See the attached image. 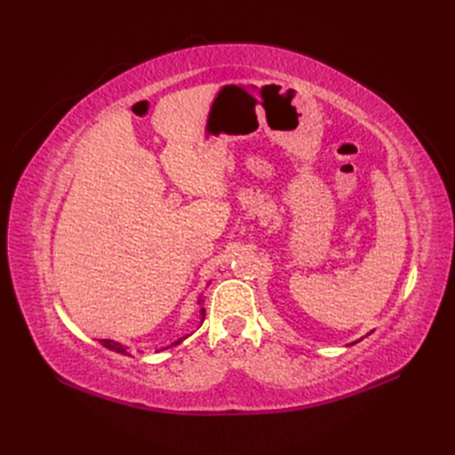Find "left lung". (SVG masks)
<instances>
[{
    "instance_id": "obj_1",
    "label": "left lung",
    "mask_w": 455,
    "mask_h": 455,
    "mask_svg": "<svg viewBox=\"0 0 455 455\" xmlns=\"http://www.w3.org/2000/svg\"><path fill=\"white\" fill-rule=\"evenodd\" d=\"M351 346H353V343H351Z\"/></svg>"
}]
</instances>
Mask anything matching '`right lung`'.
<instances>
[{
  "mask_svg": "<svg viewBox=\"0 0 455 455\" xmlns=\"http://www.w3.org/2000/svg\"><path fill=\"white\" fill-rule=\"evenodd\" d=\"M203 299H199V304H201ZM204 321V307H201V323ZM188 336H184V338H180V339H176L172 346H178V343H180L182 339H186ZM100 343L102 346L106 347V349H109V351H116V353H121V355H129V351H127V346H123V343H119V341H114V339H100Z\"/></svg>",
  "mask_w": 455,
  "mask_h": 455,
  "instance_id": "obj_1",
  "label": "right lung"
}]
</instances>
